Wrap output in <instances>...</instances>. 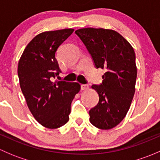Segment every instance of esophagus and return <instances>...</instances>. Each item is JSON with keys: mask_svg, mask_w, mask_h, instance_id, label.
<instances>
[{"mask_svg": "<svg viewBox=\"0 0 160 160\" xmlns=\"http://www.w3.org/2000/svg\"><path fill=\"white\" fill-rule=\"evenodd\" d=\"M80 88H81V90H87L89 88V85L88 84H81L80 85Z\"/></svg>", "mask_w": 160, "mask_h": 160, "instance_id": "1", "label": "esophagus"}]
</instances>
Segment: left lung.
Returning <instances> with one entry per match:
<instances>
[{"label":"left lung","instance_id":"8db88e82","mask_svg":"<svg viewBox=\"0 0 160 160\" xmlns=\"http://www.w3.org/2000/svg\"><path fill=\"white\" fill-rule=\"evenodd\" d=\"M75 33L86 46L95 67L106 70L102 83L91 87L98 92L99 101L89 111L90 122L101 129H111L125 117L135 94V51L114 30L87 28Z\"/></svg>","mask_w":160,"mask_h":160}]
</instances>
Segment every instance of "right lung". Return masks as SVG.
Instances as JSON below:
<instances>
[{
  "instance_id": "right-lung-1",
  "label": "right lung",
  "mask_w": 160,
  "mask_h": 160,
  "mask_svg": "<svg viewBox=\"0 0 160 160\" xmlns=\"http://www.w3.org/2000/svg\"><path fill=\"white\" fill-rule=\"evenodd\" d=\"M73 31L67 28L38 34L18 62V76L27 105L38 122L48 128H59L68 122L71 103L80 90L76 82L55 80L61 72L56 52Z\"/></svg>"
}]
</instances>
